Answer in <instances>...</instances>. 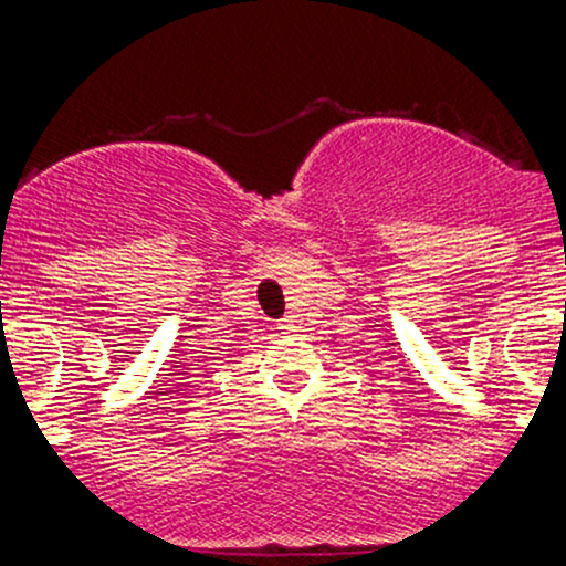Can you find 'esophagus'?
I'll return each mask as SVG.
<instances>
[{
  "instance_id": "1",
  "label": "esophagus",
  "mask_w": 566,
  "mask_h": 566,
  "mask_svg": "<svg viewBox=\"0 0 566 566\" xmlns=\"http://www.w3.org/2000/svg\"><path fill=\"white\" fill-rule=\"evenodd\" d=\"M282 329H292V319H282Z\"/></svg>"
}]
</instances>
